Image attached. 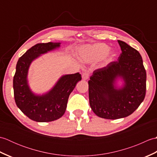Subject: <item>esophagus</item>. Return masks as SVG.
Returning <instances> with one entry per match:
<instances>
[{
    "label": "esophagus",
    "mask_w": 157,
    "mask_h": 157,
    "mask_svg": "<svg viewBox=\"0 0 157 157\" xmlns=\"http://www.w3.org/2000/svg\"><path fill=\"white\" fill-rule=\"evenodd\" d=\"M89 74L90 73L88 71V70H86L84 72H83L82 73V79H84V80H86V79H88V77H89Z\"/></svg>",
    "instance_id": "34e87169"
}]
</instances>
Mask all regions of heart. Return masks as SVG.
<instances>
[{"label":"heart","mask_w":157,"mask_h":157,"mask_svg":"<svg viewBox=\"0 0 157 157\" xmlns=\"http://www.w3.org/2000/svg\"><path fill=\"white\" fill-rule=\"evenodd\" d=\"M109 46L105 43H97V44L87 46L82 48L80 51L81 55L86 59L95 60L104 56L105 63L112 61L114 55L109 52Z\"/></svg>","instance_id":"heart-1"}]
</instances>
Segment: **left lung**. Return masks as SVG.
I'll list each match as a JSON object with an SVG mask.
<instances>
[{
  "label": "left lung",
  "instance_id": "obj_1",
  "mask_svg": "<svg viewBox=\"0 0 157 157\" xmlns=\"http://www.w3.org/2000/svg\"><path fill=\"white\" fill-rule=\"evenodd\" d=\"M121 53L117 61L96 69L88 81L90 107L100 117L117 119L132 114L144 101L146 73L139 52L125 42L118 40ZM121 76L126 84L116 89L113 84Z\"/></svg>",
  "mask_w": 157,
  "mask_h": 157
}]
</instances>
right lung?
I'll return each mask as SVG.
<instances>
[{
	"mask_svg": "<svg viewBox=\"0 0 157 157\" xmlns=\"http://www.w3.org/2000/svg\"><path fill=\"white\" fill-rule=\"evenodd\" d=\"M60 43H38L28 50L18 60L13 77L15 101L23 113L33 121H52L59 119L66 110L69 96L82 79L80 73L63 75L48 94L36 96L27 83L29 66L33 60L48 51L59 47Z\"/></svg>",
	"mask_w": 157,
	"mask_h": 157,
	"instance_id": "right-lung-1",
	"label": "right lung"
}]
</instances>
